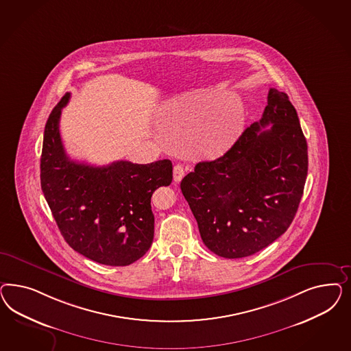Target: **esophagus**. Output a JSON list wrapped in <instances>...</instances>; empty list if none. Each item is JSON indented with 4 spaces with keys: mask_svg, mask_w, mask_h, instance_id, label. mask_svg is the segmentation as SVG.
I'll list each match as a JSON object with an SVG mask.
<instances>
[{
    "mask_svg": "<svg viewBox=\"0 0 351 351\" xmlns=\"http://www.w3.org/2000/svg\"><path fill=\"white\" fill-rule=\"evenodd\" d=\"M184 175H185L184 167H182L181 165H176V166L173 167V180L176 181V182H179V181H181V179L184 178Z\"/></svg>",
    "mask_w": 351,
    "mask_h": 351,
    "instance_id": "34e87169",
    "label": "esophagus"
}]
</instances>
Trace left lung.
Segmentation results:
<instances>
[{
  "mask_svg": "<svg viewBox=\"0 0 351 351\" xmlns=\"http://www.w3.org/2000/svg\"><path fill=\"white\" fill-rule=\"evenodd\" d=\"M306 176L308 144L298 112L287 94L270 88L261 119L220 158L197 163L180 188L206 247L241 258L287 230Z\"/></svg>",
  "mask_w": 351,
  "mask_h": 351,
  "instance_id": "1",
  "label": "left lung"
}]
</instances>
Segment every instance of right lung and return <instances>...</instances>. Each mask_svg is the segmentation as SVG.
Instances as JSON below:
<instances>
[{
	"label": "right lung",
	"instance_id": "right-lung-1",
	"mask_svg": "<svg viewBox=\"0 0 351 351\" xmlns=\"http://www.w3.org/2000/svg\"><path fill=\"white\" fill-rule=\"evenodd\" d=\"M66 93L45 126L41 188L65 242L78 254L109 266L145 255L154 237L150 198L172 181L170 160L148 165L117 160L96 167L72 160L59 132Z\"/></svg>",
	"mask_w": 351,
	"mask_h": 351
}]
</instances>
